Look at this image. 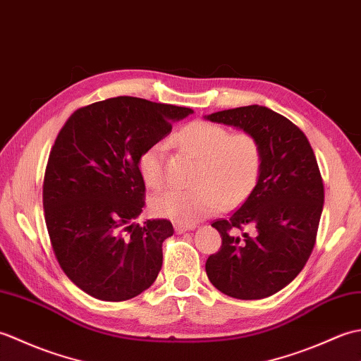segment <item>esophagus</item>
Listing matches in <instances>:
<instances>
[{
    "instance_id": "esophagus-1",
    "label": "esophagus",
    "mask_w": 361,
    "mask_h": 361,
    "mask_svg": "<svg viewBox=\"0 0 361 361\" xmlns=\"http://www.w3.org/2000/svg\"><path fill=\"white\" fill-rule=\"evenodd\" d=\"M192 229H195V226L192 225H183V224H175V231L178 234H183L186 231H192Z\"/></svg>"
}]
</instances>
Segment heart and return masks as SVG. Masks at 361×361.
I'll return each instance as SVG.
<instances>
[{
    "label": "heart",
    "mask_w": 361,
    "mask_h": 361,
    "mask_svg": "<svg viewBox=\"0 0 361 361\" xmlns=\"http://www.w3.org/2000/svg\"><path fill=\"white\" fill-rule=\"evenodd\" d=\"M172 144L197 159L192 189H167L152 197L150 209L158 217L195 224L220 208L233 209L255 190L262 171V147L255 135L233 133L228 127L194 121L172 136ZM145 186L164 183V145L153 144L140 157Z\"/></svg>",
    "instance_id": "obj_1"
}]
</instances>
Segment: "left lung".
I'll list each match as a JSON object with an SVG mask.
<instances>
[{
	"instance_id": "1",
	"label": "left lung",
	"mask_w": 361,
	"mask_h": 361,
	"mask_svg": "<svg viewBox=\"0 0 361 361\" xmlns=\"http://www.w3.org/2000/svg\"><path fill=\"white\" fill-rule=\"evenodd\" d=\"M204 119L255 135L262 147L255 190L229 219L212 224L221 248L206 260V274L231 298L271 296L301 273L317 240L324 186L315 153L293 122L262 105L217 111Z\"/></svg>"
}]
</instances>
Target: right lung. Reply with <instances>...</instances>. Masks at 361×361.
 Masks as SVG:
<instances>
[{"label": "right lung", "mask_w": 361, "mask_h": 361, "mask_svg": "<svg viewBox=\"0 0 361 361\" xmlns=\"http://www.w3.org/2000/svg\"><path fill=\"white\" fill-rule=\"evenodd\" d=\"M192 113L119 96L79 109L60 130L44 173V220L60 267L90 296L127 301L155 282L173 226L135 221L145 204L137 163Z\"/></svg>", "instance_id": "obj_1"}]
</instances>
